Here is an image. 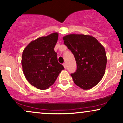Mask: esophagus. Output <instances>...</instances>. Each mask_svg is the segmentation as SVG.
I'll return each mask as SVG.
<instances>
[{
	"instance_id": "esophagus-1",
	"label": "esophagus",
	"mask_w": 123,
	"mask_h": 123,
	"mask_svg": "<svg viewBox=\"0 0 123 123\" xmlns=\"http://www.w3.org/2000/svg\"><path fill=\"white\" fill-rule=\"evenodd\" d=\"M63 66H64V67L65 69H67V65H66V64L64 63L63 64Z\"/></svg>"
}]
</instances>
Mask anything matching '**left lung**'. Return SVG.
<instances>
[{"mask_svg":"<svg viewBox=\"0 0 123 123\" xmlns=\"http://www.w3.org/2000/svg\"><path fill=\"white\" fill-rule=\"evenodd\" d=\"M63 39L77 63L76 72L71 74L74 84L84 90L95 86L102 79L106 70L107 56L104 47L89 35L71 34Z\"/></svg>","mask_w":123,"mask_h":123,"instance_id":"8db88e82","label":"left lung"}]
</instances>
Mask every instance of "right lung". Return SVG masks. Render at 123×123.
I'll return each mask as SVG.
<instances>
[{
  "mask_svg": "<svg viewBox=\"0 0 123 123\" xmlns=\"http://www.w3.org/2000/svg\"><path fill=\"white\" fill-rule=\"evenodd\" d=\"M58 39V33L41 37L30 42L23 52L21 64L25 77L38 89L49 88L64 69L58 63L54 51Z\"/></svg>",
  "mask_w": 123,
  "mask_h": 123,
  "instance_id": "right-lung-1",
  "label": "right lung"
}]
</instances>
